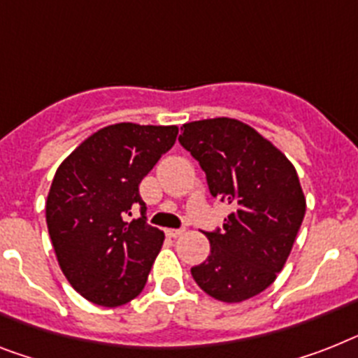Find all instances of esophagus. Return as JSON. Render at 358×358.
<instances>
[{
  "label": "esophagus",
  "instance_id": "1",
  "mask_svg": "<svg viewBox=\"0 0 358 358\" xmlns=\"http://www.w3.org/2000/svg\"><path fill=\"white\" fill-rule=\"evenodd\" d=\"M185 232V229H166L168 238H179Z\"/></svg>",
  "mask_w": 358,
  "mask_h": 358
}]
</instances>
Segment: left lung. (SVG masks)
I'll return each mask as SVG.
<instances>
[{"mask_svg": "<svg viewBox=\"0 0 358 358\" xmlns=\"http://www.w3.org/2000/svg\"><path fill=\"white\" fill-rule=\"evenodd\" d=\"M179 143L199 162L212 196L234 206L223 229L203 232L210 256L192 267V276L221 302L256 296L276 280L303 221L296 170L278 148L234 119L185 124Z\"/></svg>", "mask_w": 358, "mask_h": 358, "instance_id": "obj_1", "label": "left lung"}]
</instances>
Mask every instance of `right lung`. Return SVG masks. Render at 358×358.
<instances>
[{
  "instance_id": "obj_1",
  "label": "right lung",
  "mask_w": 358,
  "mask_h": 358,
  "mask_svg": "<svg viewBox=\"0 0 358 358\" xmlns=\"http://www.w3.org/2000/svg\"><path fill=\"white\" fill-rule=\"evenodd\" d=\"M177 126L120 122L93 133L62 162L47 196V229L67 282L104 307L146 285L164 232L146 223L138 185L173 146ZM135 208L141 217L129 222Z\"/></svg>"
}]
</instances>
